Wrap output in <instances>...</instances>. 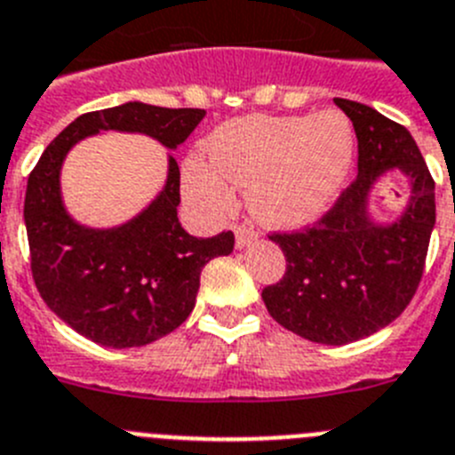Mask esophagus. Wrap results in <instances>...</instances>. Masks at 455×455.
<instances>
[{
  "mask_svg": "<svg viewBox=\"0 0 455 455\" xmlns=\"http://www.w3.org/2000/svg\"><path fill=\"white\" fill-rule=\"evenodd\" d=\"M253 243H258V233L251 227H235V247L247 249Z\"/></svg>",
  "mask_w": 455,
  "mask_h": 455,
  "instance_id": "1",
  "label": "esophagus"
}]
</instances>
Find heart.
Masks as SVG:
<instances>
[{
	"label": "heart",
	"instance_id": "b5f03b06",
	"mask_svg": "<svg viewBox=\"0 0 455 455\" xmlns=\"http://www.w3.org/2000/svg\"><path fill=\"white\" fill-rule=\"evenodd\" d=\"M211 163L188 156L181 186L208 218L231 211V188L269 228L297 231L322 220L347 186L355 158L354 126L338 110L315 116H244L212 131Z\"/></svg>",
	"mask_w": 455,
	"mask_h": 455
}]
</instances>
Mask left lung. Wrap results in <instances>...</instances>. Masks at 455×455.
<instances>
[{
    "mask_svg": "<svg viewBox=\"0 0 455 455\" xmlns=\"http://www.w3.org/2000/svg\"><path fill=\"white\" fill-rule=\"evenodd\" d=\"M333 101L354 122L358 179L313 228L269 235L288 272L263 290V301L283 329L339 347L386 329L411 304L435 227V183L408 129L358 101ZM390 171L411 190L399 216L379 220L371 195Z\"/></svg>",
    "mask_w": 455,
    "mask_h": 455,
    "instance_id": "1",
    "label": "left lung"
}]
</instances>
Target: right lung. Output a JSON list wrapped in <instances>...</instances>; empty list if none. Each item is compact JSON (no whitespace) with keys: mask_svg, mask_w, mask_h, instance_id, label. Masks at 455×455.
Masks as SVG:
<instances>
[{"mask_svg":"<svg viewBox=\"0 0 455 455\" xmlns=\"http://www.w3.org/2000/svg\"><path fill=\"white\" fill-rule=\"evenodd\" d=\"M202 108L126 101L65 126L44 149L27 183L31 272L44 304L69 329L110 349L149 345L172 333L195 308L208 260L233 251V233L195 237L177 218L179 165L167 154L156 197L117 227H88L68 211L60 172L68 154L108 131L140 133L174 151L204 120Z\"/></svg>","mask_w":455,"mask_h":455,"instance_id":"right-lung-1","label":"right lung"}]
</instances>
